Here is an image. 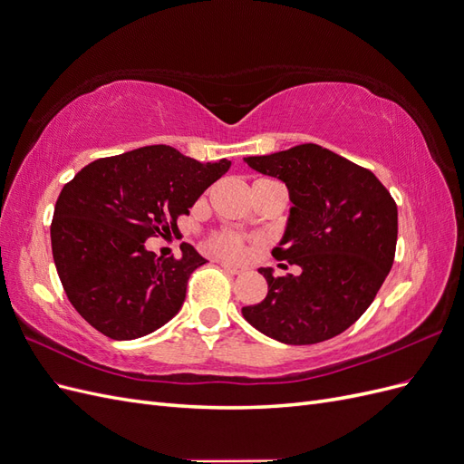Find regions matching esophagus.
I'll return each instance as SVG.
<instances>
[{"label":"esophagus","mask_w":464,"mask_h":464,"mask_svg":"<svg viewBox=\"0 0 464 464\" xmlns=\"http://www.w3.org/2000/svg\"><path fill=\"white\" fill-rule=\"evenodd\" d=\"M220 266H222V269L227 271V273H230V275H240V273H244V266H237V265H232V263H227V261L220 263Z\"/></svg>","instance_id":"esophagus-1"}]
</instances>
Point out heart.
Wrapping results in <instances>:
<instances>
[{"mask_svg":"<svg viewBox=\"0 0 464 464\" xmlns=\"http://www.w3.org/2000/svg\"><path fill=\"white\" fill-rule=\"evenodd\" d=\"M207 246L224 257H240L244 251V240L232 232H213L207 237Z\"/></svg>","mask_w":464,"mask_h":464,"instance_id":"b5f03b06","label":"heart"}]
</instances>
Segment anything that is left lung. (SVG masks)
Instances as JSON below:
<instances>
[{"mask_svg": "<svg viewBox=\"0 0 464 464\" xmlns=\"http://www.w3.org/2000/svg\"><path fill=\"white\" fill-rule=\"evenodd\" d=\"M246 162L286 184L294 207L273 256L302 273L273 276L259 269L269 292L242 314L280 343L329 341L362 317L391 271L397 203L368 168L314 143Z\"/></svg>", "mask_w": 464, "mask_h": 464, "instance_id": "8db88e82", "label": "left lung"}]
</instances>
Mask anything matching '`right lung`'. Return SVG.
I'll return each mask as SVG.
<instances>
[{
	"instance_id": "right-lung-1",
	"label": "right lung",
	"mask_w": 464,
	"mask_h": 464,
	"mask_svg": "<svg viewBox=\"0 0 464 464\" xmlns=\"http://www.w3.org/2000/svg\"><path fill=\"white\" fill-rule=\"evenodd\" d=\"M230 160L199 162L168 145L98 159L63 186L50 227L52 254L69 302L114 341L145 336L186 300L189 275L207 263L193 246L157 257L147 237L178 230Z\"/></svg>"
}]
</instances>
